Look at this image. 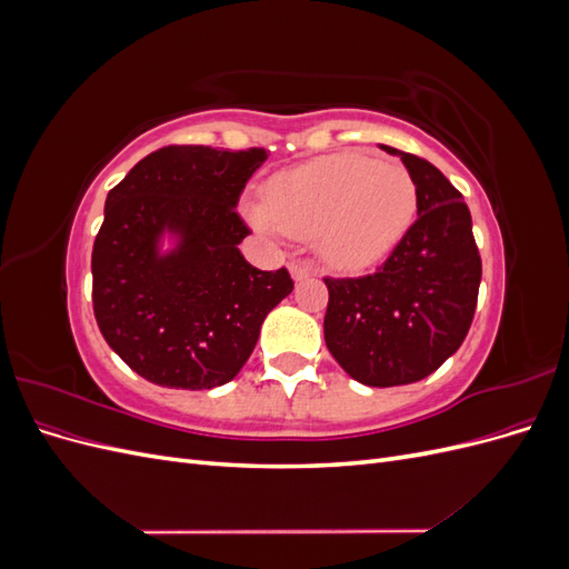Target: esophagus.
I'll return each mask as SVG.
<instances>
[{
  "instance_id": "34e87169",
  "label": "esophagus",
  "mask_w": 569,
  "mask_h": 569,
  "mask_svg": "<svg viewBox=\"0 0 569 569\" xmlns=\"http://www.w3.org/2000/svg\"><path fill=\"white\" fill-rule=\"evenodd\" d=\"M289 270H291V278H295V280H306V278H313V274H316V268L311 263H306V261H291Z\"/></svg>"
}]
</instances>
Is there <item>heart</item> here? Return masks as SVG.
Returning <instances> with one entry per match:
<instances>
[{
    "mask_svg": "<svg viewBox=\"0 0 569 569\" xmlns=\"http://www.w3.org/2000/svg\"><path fill=\"white\" fill-rule=\"evenodd\" d=\"M263 206H249L258 228L316 237L327 266L360 272L401 242L416 218L418 189L403 166L343 151L274 176L263 187Z\"/></svg>",
    "mask_w": 569,
    "mask_h": 569,
    "instance_id": "1",
    "label": "heart"
}]
</instances>
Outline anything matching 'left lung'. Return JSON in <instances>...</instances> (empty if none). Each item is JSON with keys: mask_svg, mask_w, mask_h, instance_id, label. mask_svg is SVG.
Wrapping results in <instances>:
<instances>
[{"mask_svg": "<svg viewBox=\"0 0 569 569\" xmlns=\"http://www.w3.org/2000/svg\"><path fill=\"white\" fill-rule=\"evenodd\" d=\"M418 189V218L377 272L330 278L325 343L368 387L420 382L453 356L475 318L481 258L462 194L437 166L393 147Z\"/></svg>", "mask_w": 569, "mask_h": 569, "instance_id": "obj_1", "label": "left lung"}]
</instances>
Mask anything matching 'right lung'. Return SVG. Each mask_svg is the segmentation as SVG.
I'll use <instances>...</instances> for the list:
<instances>
[{
  "label": "right lung",
  "instance_id": "1",
  "mask_svg": "<svg viewBox=\"0 0 569 569\" xmlns=\"http://www.w3.org/2000/svg\"><path fill=\"white\" fill-rule=\"evenodd\" d=\"M266 149L168 144L107 197L92 249V308L109 347L144 380L170 389L230 382L261 322L291 289L287 268L258 270L239 251L251 232L237 213ZM163 229L181 247L156 251Z\"/></svg>",
  "mask_w": 569,
  "mask_h": 569
}]
</instances>
